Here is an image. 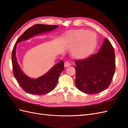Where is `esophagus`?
Wrapping results in <instances>:
<instances>
[{"mask_svg":"<svg viewBox=\"0 0 128 128\" xmlns=\"http://www.w3.org/2000/svg\"><path fill=\"white\" fill-rule=\"evenodd\" d=\"M70 65H71V64H70V62L68 61H66V62H65L64 63V66L65 67H68L69 66H70Z\"/></svg>","mask_w":128,"mask_h":128,"instance_id":"esophagus-1","label":"esophagus"}]
</instances>
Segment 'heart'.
I'll use <instances>...</instances> for the list:
<instances>
[{"mask_svg":"<svg viewBox=\"0 0 128 128\" xmlns=\"http://www.w3.org/2000/svg\"><path fill=\"white\" fill-rule=\"evenodd\" d=\"M71 43L80 42L76 50V54L78 56H85L94 50L96 43V36L94 33L86 30H81L67 38Z\"/></svg>","mask_w":128,"mask_h":128,"instance_id":"b5f03b06","label":"heart"}]
</instances>
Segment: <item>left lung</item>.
Returning <instances> with one entry per match:
<instances>
[{
  "mask_svg": "<svg viewBox=\"0 0 128 128\" xmlns=\"http://www.w3.org/2000/svg\"><path fill=\"white\" fill-rule=\"evenodd\" d=\"M75 85L81 92L96 94L110 85L116 70L115 53L110 40L105 38L97 53L75 61Z\"/></svg>",
  "mask_w": 128,
  "mask_h": 128,
  "instance_id": "8db88e82",
  "label": "left lung"
}]
</instances>
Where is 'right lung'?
<instances>
[{
    "label": "right lung",
    "mask_w": 128,
    "mask_h": 128,
    "mask_svg": "<svg viewBox=\"0 0 128 128\" xmlns=\"http://www.w3.org/2000/svg\"><path fill=\"white\" fill-rule=\"evenodd\" d=\"M58 28L56 25H48L36 24L28 28L16 40L12 51V61L13 74L18 85L25 92L31 94L42 95L48 94L52 90L56 85L59 76L64 69V62L62 60L54 66L47 74L36 79L27 76L21 71L16 60L15 50L17 43L28 40L34 35L48 32Z\"/></svg>",
    "instance_id": "right-lung-1"
}]
</instances>
